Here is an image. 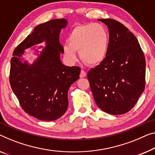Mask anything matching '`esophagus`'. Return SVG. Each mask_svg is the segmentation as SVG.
I'll return each mask as SVG.
<instances>
[{"label":"esophagus","mask_w":155,"mask_h":155,"mask_svg":"<svg viewBox=\"0 0 155 155\" xmlns=\"http://www.w3.org/2000/svg\"><path fill=\"white\" fill-rule=\"evenodd\" d=\"M86 75H87L86 72H85L84 70H81V73H80V77L81 78H84V77H86Z\"/></svg>","instance_id":"34e87169"}]
</instances>
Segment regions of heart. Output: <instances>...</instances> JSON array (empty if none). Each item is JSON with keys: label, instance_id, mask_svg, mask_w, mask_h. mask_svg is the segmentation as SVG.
<instances>
[{"label": "heart", "instance_id": "heart-1", "mask_svg": "<svg viewBox=\"0 0 155 155\" xmlns=\"http://www.w3.org/2000/svg\"><path fill=\"white\" fill-rule=\"evenodd\" d=\"M68 45L63 46V53L68 61H77L76 51L81 59L88 65H97L107 56L109 35L100 24L79 25L72 29L68 38Z\"/></svg>", "mask_w": 155, "mask_h": 155}]
</instances>
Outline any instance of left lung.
Here are the masks:
<instances>
[{
	"instance_id": "1",
	"label": "left lung",
	"mask_w": 155,
	"mask_h": 155,
	"mask_svg": "<svg viewBox=\"0 0 155 155\" xmlns=\"http://www.w3.org/2000/svg\"><path fill=\"white\" fill-rule=\"evenodd\" d=\"M109 31L108 52L102 63L87 72L97 107L121 115L134 107L145 85V59L137 38L121 23L99 19Z\"/></svg>"
}]
</instances>
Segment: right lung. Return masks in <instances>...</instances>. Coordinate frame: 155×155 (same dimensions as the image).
<instances>
[{
    "instance_id": "obj_1",
    "label": "right lung",
    "mask_w": 155,
    "mask_h": 155,
    "mask_svg": "<svg viewBox=\"0 0 155 155\" xmlns=\"http://www.w3.org/2000/svg\"><path fill=\"white\" fill-rule=\"evenodd\" d=\"M67 24L64 18H56L37 26L15 48L11 59L12 89L22 109L40 120H55L66 112L69 87L79 78V67L64 66L60 60L63 47L59 35ZM43 41L48 45L37 61L31 66L22 64L24 49Z\"/></svg>"
}]
</instances>
